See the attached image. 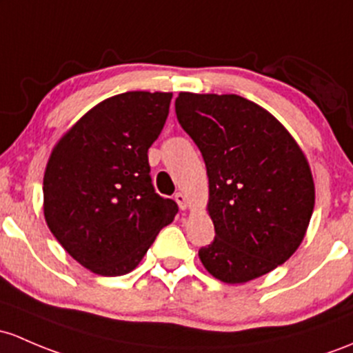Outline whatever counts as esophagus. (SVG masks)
Returning <instances> with one entry per match:
<instances>
[{"label": "esophagus", "instance_id": "esophagus-1", "mask_svg": "<svg viewBox=\"0 0 353 353\" xmlns=\"http://www.w3.org/2000/svg\"><path fill=\"white\" fill-rule=\"evenodd\" d=\"M174 199H176V203L179 205L181 210H188V208H189V198L186 194H184V192H177L176 198H174Z\"/></svg>", "mask_w": 353, "mask_h": 353}]
</instances>
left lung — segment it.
Segmentation results:
<instances>
[{"label": "left lung", "instance_id": "8db88e82", "mask_svg": "<svg viewBox=\"0 0 353 353\" xmlns=\"http://www.w3.org/2000/svg\"><path fill=\"white\" fill-rule=\"evenodd\" d=\"M176 114L206 164L213 243L199 261L214 279L243 284L284 264L314 208L310 162L274 114L236 94L179 92Z\"/></svg>", "mask_w": 353, "mask_h": 353}]
</instances>
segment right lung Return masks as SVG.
<instances>
[{"label":"right lung","mask_w":353,"mask_h":353,"mask_svg":"<svg viewBox=\"0 0 353 353\" xmlns=\"http://www.w3.org/2000/svg\"><path fill=\"white\" fill-rule=\"evenodd\" d=\"M172 92L128 91L92 106L57 140L43 174V216L74 261L99 276L132 272L177 205L154 191L147 152Z\"/></svg>","instance_id":"obj_1"}]
</instances>
